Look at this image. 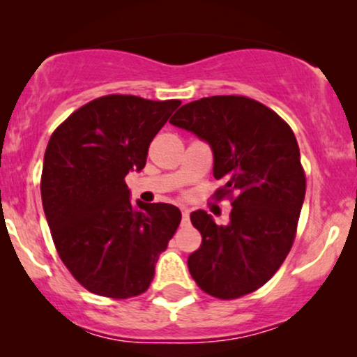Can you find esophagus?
Returning <instances> with one entry per match:
<instances>
[{"label": "esophagus", "instance_id": "obj_1", "mask_svg": "<svg viewBox=\"0 0 357 357\" xmlns=\"http://www.w3.org/2000/svg\"><path fill=\"white\" fill-rule=\"evenodd\" d=\"M190 221V210H183V223Z\"/></svg>", "mask_w": 357, "mask_h": 357}]
</instances>
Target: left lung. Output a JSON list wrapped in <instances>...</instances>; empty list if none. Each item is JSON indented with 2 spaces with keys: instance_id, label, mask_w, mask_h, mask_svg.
Segmentation results:
<instances>
[{
  "instance_id": "obj_1",
  "label": "left lung",
  "mask_w": 357,
  "mask_h": 357,
  "mask_svg": "<svg viewBox=\"0 0 357 357\" xmlns=\"http://www.w3.org/2000/svg\"><path fill=\"white\" fill-rule=\"evenodd\" d=\"M169 122L211 147L213 176L227 181L216 196L235 195L228 225L191 213L203 238L188 257L191 277L213 297L247 296L273 277L296 238L305 196L297 139L273 110L238 96L190 102Z\"/></svg>"
}]
</instances>
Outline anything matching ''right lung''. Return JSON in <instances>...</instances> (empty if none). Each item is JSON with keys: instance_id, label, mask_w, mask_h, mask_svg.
Segmentation results:
<instances>
[{"instance_id": "right-lung-1", "label": "right lung", "mask_w": 357, "mask_h": 357, "mask_svg": "<svg viewBox=\"0 0 357 357\" xmlns=\"http://www.w3.org/2000/svg\"><path fill=\"white\" fill-rule=\"evenodd\" d=\"M179 104L105 96L75 110L48 141L45 216L61 261L92 294L146 292L181 221L173 204H132L126 184L130 171L146 166L147 147Z\"/></svg>"}]
</instances>
